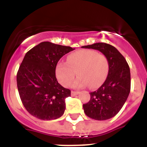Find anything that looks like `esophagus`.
<instances>
[{
	"label": "esophagus",
	"instance_id": "1",
	"mask_svg": "<svg viewBox=\"0 0 147 147\" xmlns=\"http://www.w3.org/2000/svg\"><path fill=\"white\" fill-rule=\"evenodd\" d=\"M78 94H79V92H75V91H72V92H71V94H72V96H75V95Z\"/></svg>",
	"mask_w": 147,
	"mask_h": 147
}]
</instances>
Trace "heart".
Returning <instances> with one entry per match:
<instances>
[{
  "mask_svg": "<svg viewBox=\"0 0 147 147\" xmlns=\"http://www.w3.org/2000/svg\"><path fill=\"white\" fill-rule=\"evenodd\" d=\"M73 86L80 88L89 86L96 88L105 81L108 72V61L105 55L94 50H80L67 56V62L61 61L55 67V75L63 86L68 87L75 77Z\"/></svg>",
  "mask_w": 147,
  "mask_h": 147,
  "instance_id": "obj_1",
  "label": "heart"
}]
</instances>
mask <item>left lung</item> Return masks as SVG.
Wrapping results in <instances>:
<instances>
[{"label":"left lung","instance_id":"1","mask_svg":"<svg viewBox=\"0 0 147 147\" xmlns=\"http://www.w3.org/2000/svg\"><path fill=\"white\" fill-rule=\"evenodd\" d=\"M83 48L101 52L108 61V74L102 85L93 92L83 108L86 115L95 120H106L119 113L130 92V71L125 57L116 47L98 42Z\"/></svg>","mask_w":147,"mask_h":147}]
</instances>
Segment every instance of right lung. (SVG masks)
<instances>
[{
  "mask_svg": "<svg viewBox=\"0 0 147 147\" xmlns=\"http://www.w3.org/2000/svg\"><path fill=\"white\" fill-rule=\"evenodd\" d=\"M74 50L43 42L26 53L17 74V84L22 104L36 118L53 120L64 114L65 99L71 92L58 83L55 67L63 55Z\"/></svg>",
  "mask_w": 147,
  "mask_h": 147,
  "instance_id": "1",
  "label": "right lung"
}]
</instances>
